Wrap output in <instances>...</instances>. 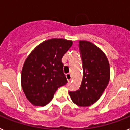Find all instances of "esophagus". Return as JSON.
Masks as SVG:
<instances>
[{
	"mask_svg": "<svg viewBox=\"0 0 130 130\" xmlns=\"http://www.w3.org/2000/svg\"><path fill=\"white\" fill-rule=\"evenodd\" d=\"M66 79H67V81H68V82H70V81L72 80V76H71L70 73H68V74H66Z\"/></svg>",
	"mask_w": 130,
	"mask_h": 130,
	"instance_id": "obj_1",
	"label": "esophagus"
}]
</instances>
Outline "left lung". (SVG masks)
<instances>
[{
    "mask_svg": "<svg viewBox=\"0 0 130 130\" xmlns=\"http://www.w3.org/2000/svg\"><path fill=\"white\" fill-rule=\"evenodd\" d=\"M83 61V79L79 90L69 92L74 104L88 107L98 100L110 79V66L105 54L96 45L80 40Z\"/></svg>",
    "mask_w": 130,
    "mask_h": 130,
    "instance_id": "8db88e82",
    "label": "left lung"
}]
</instances>
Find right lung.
I'll list each match as a JSON object with an SVG mask.
<instances>
[{
	"mask_svg": "<svg viewBox=\"0 0 130 130\" xmlns=\"http://www.w3.org/2000/svg\"><path fill=\"white\" fill-rule=\"evenodd\" d=\"M72 44V40L49 39L36 47L26 58L21 83L25 96L33 105H46L57 88L67 83L62 58Z\"/></svg>",
	"mask_w": 130,
	"mask_h": 130,
	"instance_id": "1",
	"label": "right lung"
}]
</instances>
